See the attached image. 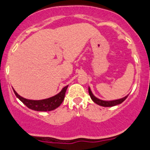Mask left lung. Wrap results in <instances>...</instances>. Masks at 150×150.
I'll return each instance as SVG.
<instances>
[{"label":"left lung","mask_w":150,"mask_h":150,"mask_svg":"<svg viewBox=\"0 0 150 150\" xmlns=\"http://www.w3.org/2000/svg\"><path fill=\"white\" fill-rule=\"evenodd\" d=\"M88 93L92 100H93L95 103L97 104L98 105H100L102 106V107H113V106H115V105H117V104H121L122 102H123L126 99V98L128 97V95H127V96H125V97L122 98V99H115V100L104 101V100H102V99H98V98H96V96L93 94V93H92V91H91V88L89 87H88Z\"/></svg>","instance_id":"left-lung-1"}]
</instances>
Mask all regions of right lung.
Returning a JSON list of instances; mask_svg holds the SVG:
<instances>
[{
    "instance_id": "obj_1",
    "label": "right lung",
    "mask_w": 150,
    "mask_h": 150,
    "mask_svg": "<svg viewBox=\"0 0 150 150\" xmlns=\"http://www.w3.org/2000/svg\"><path fill=\"white\" fill-rule=\"evenodd\" d=\"M68 86H65L62 89L61 91L59 93H57L55 96H52V97L48 98V99H41V100H31V99H27L25 98L19 96L16 91L13 88V92H14L15 95L16 97L21 101L24 104L27 106L28 108L31 109L33 110H35V111H51L57 107H59L61 104L62 103L63 100L64 99V96H65V93L67 88Z\"/></svg>"
}]
</instances>
